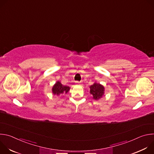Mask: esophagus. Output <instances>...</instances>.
<instances>
[{
    "label": "esophagus",
    "instance_id": "esophagus-1",
    "mask_svg": "<svg viewBox=\"0 0 154 154\" xmlns=\"http://www.w3.org/2000/svg\"><path fill=\"white\" fill-rule=\"evenodd\" d=\"M75 83H76V85H80V82H75Z\"/></svg>",
    "mask_w": 154,
    "mask_h": 154
}]
</instances>
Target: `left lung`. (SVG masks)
<instances>
[{
	"label": "left lung",
	"mask_w": 154,
	"mask_h": 154,
	"mask_svg": "<svg viewBox=\"0 0 154 154\" xmlns=\"http://www.w3.org/2000/svg\"><path fill=\"white\" fill-rule=\"evenodd\" d=\"M90 93L92 95V98L96 100H98L104 95L105 88L100 83L94 82L90 86Z\"/></svg>",
	"instance_id": "obj_1"
}]
</instances>
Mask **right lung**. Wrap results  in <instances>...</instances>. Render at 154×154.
Here are the masks:
<instances>
[{
    "label": "right lung",
    "instance_id": "obj_1",
    "mask_svg": "<svg viewBox=\"0 0 154 154\" xmlns=\"http://www.w3.org/2000/svg\"><path fill=\"white\" fill-rule=\"evenodd\" d=\"M70 90V87L68 86H64L61 84L59 81H57L53 86L52 88V92L54 95L57 96L64 94H67Z\"/></svg>",
    "mask_w": 154,
    "mask_h": 154
}]
</instances>
